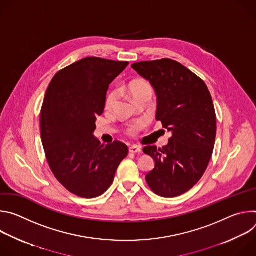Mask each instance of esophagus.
Returning a JSON list of instances; mask_svg holds the SVG:
<instances>
[{
	"mask_svg": "<svg viewBox=\"0 0 256 256\" xmlns=\"http://www.w3.org/2000/svg\"><path fill=\"white\" fill-rule=\"evenodd\" d=\"M128 151L130 153H138L142 151V147H140V146H136V144H132L128 148Z\"/></svg>",
	"mask_w": 256,
	"mask_h": 256,
	"instance_id": "obj_1",
	"label": "esophagus"
}]
</instances>
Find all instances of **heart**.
Masks as SVG:
<instances>
[{
  "label": "heart",
  "mask_w": 256,
  "mask_h": 256,
  "mask_svg": "<svg viewBox=\"0 0 256 256\" xmlns=\"http://www.w3.org/2000/svg\"><path fill=\"white\" fill-rule=\"evenodd\" d=\"M124 90L128 93H130L132 95V97L134 99V101H138V99L140 98H144L146 96H150L152 97L153 96V88L152 86L148 83L146 82L144 80H134V81H132L130 82L126 86H124ZM118 91L116 90H112L108 93L107 97H106V108L110 109L112 108L116 101H118ZM140 128V124H132L128 128V134H134L136 132H138Z\"/></svg>",
  "instance_id": "1"
}]
</instances>
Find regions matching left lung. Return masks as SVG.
Listing matches in <instances>:
<instances>
[{"mask_svg": "<svg viewBox=\"0 0 256 256\" xmlns=\"http://www.w3.org/2000/svg\"><path fill=\"white\" fill-rule=\"evenodd\" d=\"M132 68L154 88L156 120L172 134L162 149L144 148L155 161L146 181L160 196H178L198 184L210 160L216 132L212 96L200 78L170 58L136 62Z\"/></svg>", "mask_w": 256, "mask_h": 256, "instance_id": "1", "label": "left lung"}]
</instances>
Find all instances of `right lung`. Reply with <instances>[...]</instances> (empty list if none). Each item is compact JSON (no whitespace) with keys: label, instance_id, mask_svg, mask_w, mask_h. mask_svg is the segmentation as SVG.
<instances>
[{"label":"right lung","instance_id":"right-lung-1","mask_svg":"<svg viewBox=\"0 0 256 256\" xmlns=\"http://www.w3.org/2000/svg\"><path fill=\"white\" fill-rule=\"evenodd\" d=\"M128 64L86 58L56 72L46 90L40 114L46 156L60 184L78 196L104 194L128 155L126 144H101L93 134L108 87Z\"/></svg>","mask_w":256,"mask_h":256}]
</instances>
